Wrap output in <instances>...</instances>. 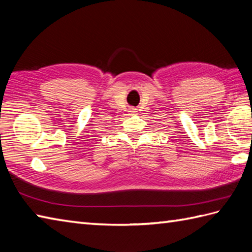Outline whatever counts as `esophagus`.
<instances>
[{
  "mask_svg": "<svg viewBox=\"0 0 252 252\" xmlns=\"http://www.w3.org/2000/svg\"><path fill=\"white\" fill-rule=\"evenodd\" d=\"M130 112H131V114H136V112H137V109L136 108H134V107H130Z\"/></svg>",
  "mask_w": 252,
  "mask_h": 252,
  "instance_id": "34e87169",
  "label": "esophagus"
}]
</instances>
